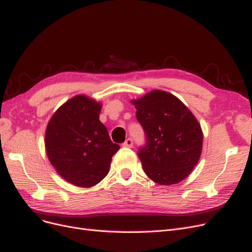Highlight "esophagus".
<instances>
[{"label":"esophagus","instance_id":"obj_1","mask_svg":"<svg viewBox=\"0 0 252 252\" xmlns=\"http://www.w3.org/2000/svg\"><path fill=\"white\" fill-rule=\"evenodd\" d=\"M124 147H128V148H131L133 146V141L131 139H127L125 141V143L123 144Z\"/></svg>","mask_w":252,"mask_h":252}]
</instances>
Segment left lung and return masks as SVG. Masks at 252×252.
<instances>
[{"instance_id":"1","label":"left lung","mask_w":252,"mask_h":252,"mask_svg":"<svg viewBox=\"0 0 252 252\" xmlns=\"http://www.w3.org/2000/svg\"><path fill=\"white\" fill-rule=\"evenodd\" d=\"M130 102L147 135V145L138 154L145 173L159 185L185 180L202 154L199 121L180 98L164 90H152Z\"/></svg>"}]
</instances>
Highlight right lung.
<instances>
[{
	"label": "right lung",
	"mask_w": 252,
	"mask_h": 252,
	"mask_svg": "<svg viewBox=\"0 0 252 252\" xmlns=\"http://www.w3.org/2000/svg\"><path fill=\"white\" fill-rule=\"evenodd\" d=\"M102 103L85 94L66 101L50 118L45 149L56 171L70 184L88 188L98 184L120 149L100 121Z\"/></svg>",
	"instance_id": "right-lung-1"
}]
</instances>
